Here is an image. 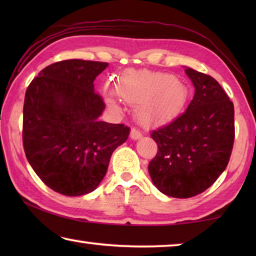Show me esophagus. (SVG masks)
<instances>
[{"label": "esophagus", "mask_w": 256, "mask_h": 256, "mask_svg": "<svg viewBox=\"0 0 256 256\" xmlns=\"http://www.w3.org/2000/svg\"><path fill=\"white\" fill-rule=\"evenodd\" d=\"M130 136H131V138H133V140H138V138H142V133L138 131V128H131V133H130Z\"/></svg>", "instance_id": "obj_1"}]
</instances>
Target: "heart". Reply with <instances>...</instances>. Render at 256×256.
<instances>
[{"mask_svg": "<svg viewBox=\"0 0 256 256\" xmlns=\"http://www.w3.org/2000/svg\"><path fill=\"white\" fill-rule=\"evenodd\" d=\"M118 92L125 102L138 105L136 116L144 124L174 118L188 100L186 86L175 76L160 72H130L118 81ZM106 100L112 108H118L112 94Z\"/></svg>", "mask_w": 256, "mask_h": 256, "instance_id": "heart-1", "label": "heart"}]
</instances>
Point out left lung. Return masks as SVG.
<instances>
[{"instance_id":"1","label":"left lung","mask_w":256,"mask_h":256,"mask_svg":"<svg viewBox=\"0 0 256 256\" xmlns=\"http://www.w3.org/2000/svg\"><path fill=\"white\" fill-rule=\"evenodd\" d=\"M196 94L186 110L151 132L158 151L148 170L160 192L188 198L226 170L235 140L234 104L211 76L186 68Z\"/></svg>"}]
</instances>
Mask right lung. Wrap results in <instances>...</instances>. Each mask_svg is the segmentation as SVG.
Wrapping results in <instances>:
<instances>
[{
  "instance_id": "obj_1",
  "label": "right lung",
  "mask_w": 256,
  "mask_h": 256,
  "mask_svg": "<svg viewBox=\"0 0 256 256\" xmlns=\"http://www.w3.org/2000/svg\"><path fill=\"white\" fill-rule=\"evenodd\" d=\"M108 63L66 60L50 64L24 96L22 141L38 177L66 196L88 194L106 175L112 154L130 128L102 122L105 108L94 81Z\"/></svg>"
}]
</instances>
